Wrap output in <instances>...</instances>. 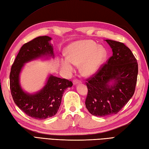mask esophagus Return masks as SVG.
Instances as JSON below:
<instances>
[{
	"instance_id": "1",
	"label": "esophagus",
	"mask_w": 149,
	"mask_h": 149,
	"mask_svg": "<svg viewBox=\"0 0 149 149\" xmlns=\"http://www.w3.org/2000/svg\"><path fill=\"white\" fill-rule=\"evenodd\" d=\"M80 83H81V81L80 80H78V79H75V80H74V81H73V84L74 85L77 84H80Z\"/></svg>"
}]
</instances>
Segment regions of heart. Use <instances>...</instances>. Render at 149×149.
I'll return each mask as SVG.
<instances>
[{"label": "heart", "instance_id": "b5f03b06", "mask_svg": "<svg viewBox=\"0 0 149 149\" xmlns=\"http://www.w3.org/2000/svg\"><path fill=\"white\" fill-rule=\"evenodd\" d=\"M68 56L60 58L61 68L65 73L73 72L77 65L86 77L95 74L106 60L107 51L91 40H82L69 45L67 49Z\"/></svg>", "mask_w": 149, "mask_h": 149}]
</instances>
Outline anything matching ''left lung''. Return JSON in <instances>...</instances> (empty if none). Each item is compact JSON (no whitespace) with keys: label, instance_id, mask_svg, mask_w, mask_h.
<instances>
[{"label":"left lung","instance_id":"8db88e82","mask_svg":"<svg viewBox=\"0 0 149 149\" xmlns=\"http://www.w3.org/2000/svg\"><path fill=\"white\" fill-rule=\"evenodd\" d=\"M113 54L100 70L87 79L86 107L98 117L118 113L132 97L137 81L138 63L123 43L105 40Z\"/></svg>","mask_w":149,"mask_h":149}]
</instances>
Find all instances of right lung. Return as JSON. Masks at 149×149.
I'll list each match as a JSON object with an SVG mask.
<instances>
[{
    "label": "right lung",
    "instance_id": "obj_1",
    "mask_svg": "<svg viewBox=\"0 0 149 149\" xmlns=\"http://www.w3.org/2000/svg\"><path fill=\"white\" fill-rule=\"evenodd\" d=\"M51 38L40 36L25 43L21 47L10 72V89L16 105L27 116L38 120L56 115L65 89L73 85L66 79L50 75L44 88L34 94L23 90L19 84V74L25 63L37 58L54 57Z\"/></svg>",
    "mask_w": 149,
    "mask_h": 149
}]
</instances>
